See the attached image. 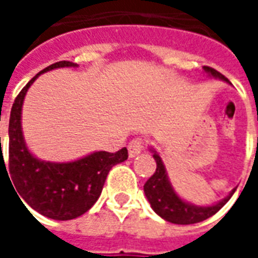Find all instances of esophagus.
Wrapping results in <instances>:
<instances>
[{
	"mask_svg": "<svg viewBox=\"0 0 258 258\" xmlns=\"http://www.w3.org/2000/svg\"><path fill=\"white\" fill-rule=\"evenodd\" d=\"M144 151V141L142 140H133L128 144V156L135 157Z\"/></svg>",
	"mask_w": 258,
	"mask_h": 258,
	"instance_id": "esophagus-1",
	"label": "esophagus"
}]
</instances>
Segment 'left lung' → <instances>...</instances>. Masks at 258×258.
Returning a JSON list of instances; mask_svg holds the SVG:
<instances>
[{"instance_id": "obj_1", "label": "left lung", "mask_w": 258, "mask_h": 258, "mask_svg": "<svg viewBox=\"0 0 258 258\" xmlns=\"http://www.w3.org/2000/svg\"><path fill=\"white\" fill-rule=\"evenodd\" d=\"M203 72L209 77L222 80L227 84H231L229 80L225 76H222L220 72H217L216 69L203 66ZM149 151L152 152L153 159L156 160V171L144 185V192H145L146 199L151 203V207L153 209V211L166 221L171 222V224H179V225H189V224L205 221L209 217L214 216L217 211L220 210L222 206L231 199V196L236 190L233 188L224 199L217 202L214 205H194L188 200L182 199L175 192L171 181L168 178L167 170H166V166L163 163V159L157 153L156 149L151 146Z\"/></svg>"}]
</instances>
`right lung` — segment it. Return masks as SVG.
Returning <instances> with one entry per match:
<instances>
[{"label":"right lung","instance_id":"1","mask_svg":"<svg viewBox=\"0 0 258 258\" xmlns=\"http://www.w3.org/2000/svg\"><path fill=\"white\" fill-rule=\"evenodd\" d=\"M77 66L79 64L68 60L56 62L41 70L26 84L11 109L8 167L4 162L3 149L0 155V175L1 168L7 175L10 173L8 178L12 179L11 184H14V190L17 189L15 192L20 196V202L23 199L37 213L59 221L73 220L90 210L101 196L110 168L128 157V152L123 148L116 153L91 152L72 162H47L38 159L29 149L22 130V109L27 91L42 73L53 69Z\"/></svg>","mask_w":258,"mask_h":258}]
</instances>
